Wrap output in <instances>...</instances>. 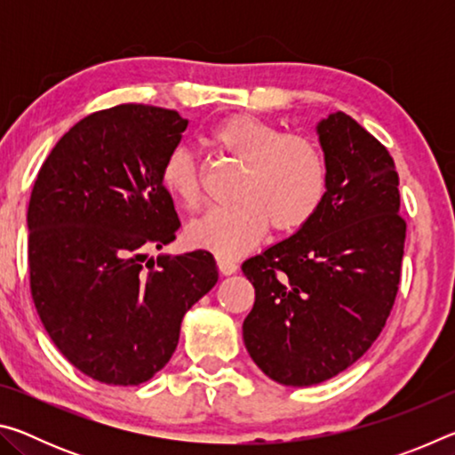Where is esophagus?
Instances as JSON below:
<instances>
[{"label":"esophagus","mask_w":455,"mask_h":455,"mask_svg":"<svg viewBox=\"0 0 455 455\" xmlns=\"http://www.w3.org/2000/svg\"><path fill=\"white\" fill-rule=\"evenodd\" d=\"M217 265H219V271L222 275H233V273H236V268H238L235 260H230V259H219Z\"/></svg>","instance_id":"1"}]
</instances>
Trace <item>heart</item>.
I'll list each match as a JSON object with an SVG mask.
<instances>
[{"label": "heart", "mask_w": 455, "mask_h": 455, "mask_svg": "<svg viewBox=\"0 0 455 455\" xmlns=\"http://www.w3.org/2000/svg\"><path fill=\"white\" fill-rule=\"evenodd\" d=\"M211 142L243 164L235 187V203L214 206L187 228V241L219 257H238L249 251L267 227L289 235L309 225L327 196L329 171L323 152L303 136L283 134L271 122L251 114L220 120ZM164 188L184 209L203 203L200 168L187 146L168 154Z\"/></svg>", "instance_id": "heart-1"}]
</instances>
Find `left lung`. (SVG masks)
Segmentation results:
<instances>
[{
    "instance_id": "1",
    "label": "left lung",
    "mask_w": 455,
    "mask_h": 455,
    "mask_svg": "<svg viewBox=\"0 0 455 455\" xmlns=\"http://www.w3.org/2000/svg\"><path fill=\"white\" fill-rule=\"evenodd\" d=\"M315 130L329 171L319 212L243 263L255 287L246 351L291 387L327 381L371 347L395 301L405 243L387 148L343 112Z\"/></svg>"
}]
</instances>
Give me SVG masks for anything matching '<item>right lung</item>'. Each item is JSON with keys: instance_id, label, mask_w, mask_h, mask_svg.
<instances>
[{"instance_id": "add662e5", "label": "right lung", "mask_w": 455, "mask_h": 455, "mask_svg": "<svg viewBox=\"0 0 455 455\" xmlns=\"http://www.w3.org/2000/svg\"><path fill=\"white\" fill-rule=\"evenodd\" d=\"M188 120L156 106L90 114L53 146L28 209L29 287L70 363L138 385L179 345L180 323L219 281L209 251L158 255L180 220L160 172Z\"/></svg>"}]
</instances>
